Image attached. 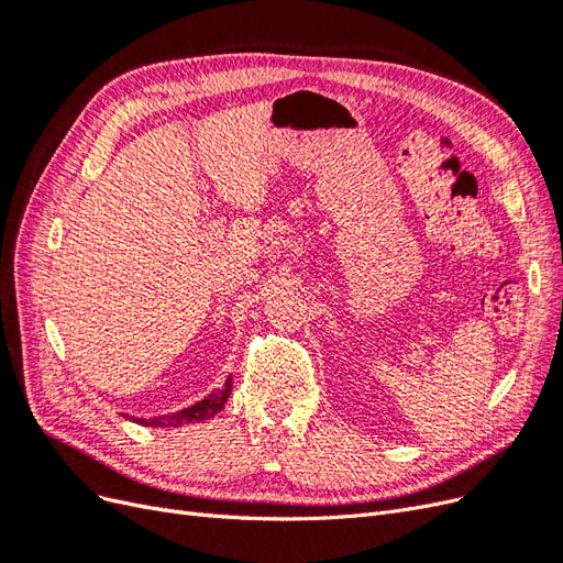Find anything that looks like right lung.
Here are the masks:
<instances>
[{"label": "right lung", "instance_id": "1", "mask_svg": "<svg viewBox=\"0 0 563 563\" xmlns=\"http://www.w3.org/2000/svg\"><path fill=\"white\" fill-rule=\"evenodd\" d=\"M232 391V378L228 380V385L223 389L213 391V395H209L207 399H201L199 404L190 406V408H183V411L178 413H172V416H157V418H139L135 422L141 424H152V428H180V424H187V422H201V420H209L211 416H216L220 408L225 406L228 397Z\"/></svg>", "mask_w": 563, "mask_h": 563}]
</instances>
